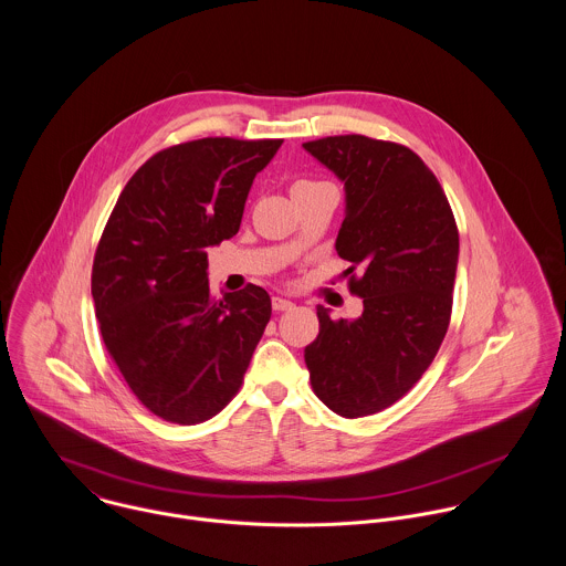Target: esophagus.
I'll list each match as a JSON object with an SVG mask.
<instances>
[{
	"label": "esophagus",
	"mask_w": 566,
	"mask_h": 566,
	"mask_svg": "<svg viewBox=\"0 0 566 566\" xmlns=\"http://www.w3.org/2000/svg\"><path fill=\"white\" fill-rule=\"evenodd\" d=\"M292 307H294V303L287 301V298H283V296H274V298H272V310H274V312H287V310H292Z\"/></svg>",
	"instance_id": "esophagus-1"
}]
</instances>
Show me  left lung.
Listing matches in <instances>:
<instances>
[{"instance_id": "1", "label": "left lung", "mask_w": 566, "mask_h": 566, "mask_svg": "<svg viewBox=\"0 0 566 566\" xmlns=\"http://www.w3.org/2000/svg\"><path fill=\"white\" fill-rule=\"evenodd\" d=\"M344 182V222L335 250L361 276L353 321H331L305 348L316 397L344 418L377 413L399 401L433 361L451 318L460 256L449 200L409 148L364 135L303 144Z\"/></svg>"}]
</instances>
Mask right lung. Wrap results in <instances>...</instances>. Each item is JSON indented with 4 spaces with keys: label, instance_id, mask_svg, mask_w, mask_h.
Segmentation results:
<instances>
[{
    "label": "right lung",
    "instance_id": "1",
    "mask_svg": "<svg viewBox=\"0 0 566 566\" xmlns=\"http://www.w3.org/2000/svg\"><path fill=\"white\" fill-rule=\"evenodd\" d=\"M281 139L209 137L167 148L124 187L95 252L91 294L104 344L135 397L196 424L240 390L270 321L263 287L209 290L207 248L238 235L254 176Z\"/></svg>",
    "mask_w": 566,
    "mask_h": 566
}]
</instances>
